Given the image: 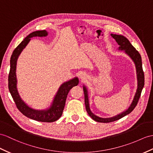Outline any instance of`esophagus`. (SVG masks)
<instances>
[{"label": "esophagus", "instance_id": "34e87169", "mask_svg": "<svg viewBox=\"0 0 153 153\" xmlns=\"http://www.w3.org/2000/svg\"><path fill=\"white\" fill-rule=\"evenodd\" d=\"M79 78H80V80L82 82H83V81H84V80H85L87 79V76L85 75V74L84 73H81V74H80Z\"/></svg>", "mask_w": 153, "mask_h": 153}]
</instances>
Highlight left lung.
<instances>
[{
	"label": "left lung",
	"instance_id": "obj_1",
	"mask_svg": "<svg viewBox=\"0 0 153 153\" xmlns=\"http://www.w3.org/2000/svg\"><path fill=\"white\" fill-rule=\"evenodd\" d=\"M111 36L114 39H115V40L116 41V42L118 43L119 45H120V47L117 48L118 51H124V53L126 54H127L128 56L132 59L133 62L134 63L137 76V89L135 93V95L134 96L132 101L127 109H126V110L123 111V112L115 115V116L111 117L102 118L95 115L91 111L90 108H89L88 88L85 85H83L85 109H86L88 115L93 119V120L99 123L113 122L120 120V119L123 117L125 115L129 114L136 107L137 102H138V100L140 97L141 91H142L143 88L144 86V73L142 69V62H141V57L140 53H138V51H136V48L130 43L128 39L127 38H126L125 36L122 35L113 34V33H111Z\"/></svg>",
	"mask_w": 153,
	"mask_h": 153
}]
</instances>
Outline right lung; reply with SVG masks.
Here are the masks:
<instances>
[{"label":"right lung","mask_w":153,"mask_h":153,"mask_svg":"<svg viewBox=\"0 0 153 153\" xmlns=\"http://www.w3.org/2000/svg\"><path fill=\"white\" fill-rule=\"evenodd\" d=\"M48 33L46 30H38L30 33L22 41V42L15 48L10 58V70L8 76V88L12 98L18 110L26 117L41 122H54L62 116L64 110L67 96L70 89L79 84L78 77H74L65 82L59 86L58 91L54 97L53 102L49 107L44 110H36L30 107L21 99L17 90L16 68L17 62L21 52L27 45L33 37H46Z\"/></svg>","instance_id":"right-lung-1"}]
</instances>
